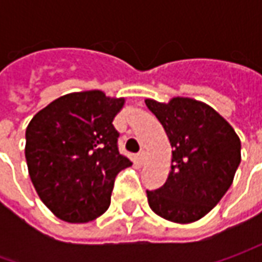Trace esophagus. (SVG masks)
Wrapping results in <instances>:
<instances>
[{"label":"esophagus","mask_w":262,"mask_h":262,"mask_svg":"<svg viewBox=\"0 0 262 262\" xmlns=\"http://www.w3.org/2000/svg\"><path fill=\"white\" fill-rule=\"evenodd\" d=\"M147 160V153L146 151H140L138 155H137V162L140 163V165H144Z\"/></svg>","instance_id":"34e87169"}]
</instances>
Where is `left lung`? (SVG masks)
I'll use <instances>...</instances> for the list:
<instances>
[{
  "label": "left lung",
  "mask_w": 262,
  "mask_h": 262,
  "mask_svg": "<svg viewBox=\"0 0 262 262\" xmlns=\"http://www.w3.org/2000/svg\"><path fill=\"white\" fill-rule=\"evenodd\" d=\"M172 147L166 182L147 191L157 216L186 225L210 213L230 188L241 163V140L232 125L210 105L191 97L167 103L146 99Z\"/></svg>",
  "instance_id": "left-lung-1"
}]
</instances>
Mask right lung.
Masks as SVG:
<instances>
[{
	"instance_id": "right-lung-1",
	"label": "right lung",
	"mask_w": 262,
	"mask_h": 262,
	"mask_svg": "<svg viewBox=\"0 0 262 262\" xmlns=\"http://www.w3.org/2000/svg\"><path fill=\"white\" fill-rule=\"evenodd\" d=\"M125 97L102 90L61 96L26 128L25 155L36 192L58 219L87 223L111 204L115 176L133 163L118 151L112 125Z\"/></svg>"
}]
</instances>
